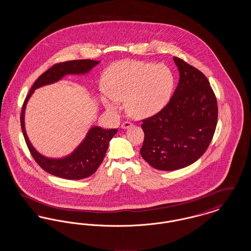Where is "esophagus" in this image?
<instances>
[{"mask_svg":"<svg viewBox=\"0 0 251 251\" xmlns=\"http://www.w3.org/2000/svg\"><path fill=\"white\" fill-rule=\"evenodd\" d=\"M131 125H132V123L130 122V121H124V122L121 124V128H122V129H127V128L131 127Z\"/></svg>","mask_w":251,"mask_h":251,"instance_id":"esophagus-1","label":"esophagus"}]
</instances>
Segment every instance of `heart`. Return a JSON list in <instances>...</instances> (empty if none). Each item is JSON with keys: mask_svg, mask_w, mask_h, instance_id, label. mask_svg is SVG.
<instances>
[{"mask_svg": "<svg viewBox=\"0 0 251 251\" xmlns=\"http://www.w3.org/2000/svg\"><path fill=\"white\" fill-rule=\"evenodd\" d=\"M107 89L101 100L109 111L115 112L120 100L125 99L127 112L134 118L151 117L169 101L175 75L165 64L123 60L114 64L106 73Z\"/></svg>", "mask_w": 251, "mask_h": 251, "instance_id": "heart-1", "label": "heart"}]
</instances>
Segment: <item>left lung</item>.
<instances>
[{"instance_id":"1","label":"left lung","mask_w":251,"mask_h":251,"mask_svg":"<svg viewBox=\"0 0 251 251\" xmlns=\"http://www.w3.org/2000/svg\"><path fill=\"white\" fill-rule=\"evenodd\" d=\"M179 80L167 105L142 120L141 156L159 170H177L200 159L215 134L218 108L202 72L174 57Z\"/></svg>"}]
</instances>
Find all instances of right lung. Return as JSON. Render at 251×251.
Returning <instances> with one entry per match:
<instances>
[{
    "label": "right lung",
    "instance_id": "right-lung-1",
    "mask_svg": "<svg viewBox=\"0 0 251 251\" xmlns=\"http://www.w3.org/2000/svg\"><path fill=\"white\" fill-rule=\"evenodd\" d=\"M98 63L99 61L95 60L82 59L54 64L36 79L24 100L21 114V126L25 142L37 165L53 176L67 179H81L91 176L102 163L107 151L109 142L117 133L118 129L104 130L100 127H93L88 131L84 141L71 155L63 159H49L39 154L27 137L24 129V110L26 103L36 88L59 81L66 74L86 73Z\"/></svg>",
    "mask_w": 251,
    "mask_h": 251
}]
</instances>
